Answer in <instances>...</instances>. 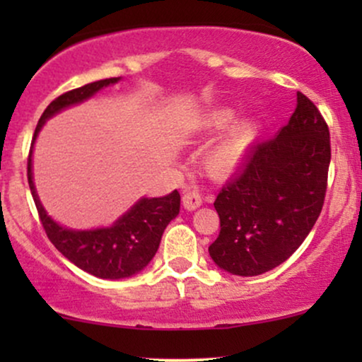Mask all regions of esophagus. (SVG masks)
<instances>
[{"label": "esophagus", "mask_w": 362, "mask_h": 362, "mask_svg": "<svg viewBox=\"0 0 362 362\" xmlns=\"http://www.w3.org/2000/svg\"><path fill=\"white\" fill-rule=\"evenodd\" d=\"M182 204H184L187 211L197 209V207H201V204H202L201 194H199L197 190H187V192L184 194V197H182Z\"/></svg>", "instance_id": "1"}]
</instances>
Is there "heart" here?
I'll return each mask as SVG.
<instances>
[{
	"label": "heart",
	"mask_w": 362,
	"mask_h": 362,
	"mask_svg": "<svg viewBox=\"0 0 362 362\" xmlns=\"http://www.w3.org/2000/svg\"><path fill=\"white\" fill-rule=\"evenodd\" d=\"M236 110L231 107H214L202 112L194 119V132L201 136L218 134L235 122ZM260 122L255 119H245L235 124L219 143L209 149L206 156V168L216 177H228L243 165L245 158L260 134Z\"/></svg>",
	"instance_id": "heart-1"
}]
</instances>
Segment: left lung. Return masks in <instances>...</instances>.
Listing matches in <instances>:
<instances>
[{"label": "left lung", "mask_w": 362, "mask_h": 362, "mask_svg": "<svg viewBox=\"0 0 362 362\" xmlns=\"http://www.w3.org/2000/svg\"><path fill=\"white\" fill-rule=\"evenodd\" d=\"M330 165V132L298 91L289 122L257 143L214 201L219 236L209 255L235 276H260L300 248L322 213Z\"/></svg>", "instance_id": "obj_1"}]
</instances>
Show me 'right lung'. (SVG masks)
<instances>
[{
    "label": "right lung",
    "instance_id": "right-lung-1",
    "mask_svg": "<svg viewBox=\"0 0 362 362\" xmlns=\"http://www.w3.org/2000/svg\"><path fill=\"white\" fill-rule=\"evenodd\" d=\"M119 80L120 78H107V80L88 83L76 90L66 91L49 103L35 127L27 163L28 185H30L32 197H34L47 238L76 267L100 279H124L146 267L160 247L165 228L173 218H177L180 211V194L173 190L172 194L163 195V197L139 199L126 214L120 216L109 228L83 231L69 230L54 221L40 204L39 195L35 192L34 177H32V151H34L37 134L45 120L68 107L88 100L97 91L114 85Z\"/></svg>",
    "mask_w": 362,
    "mask_h": 362
}]
</instances>
